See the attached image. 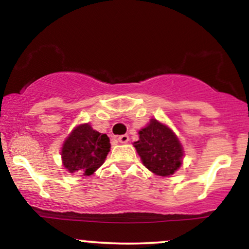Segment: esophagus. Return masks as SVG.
Wrapping results in <instances>:
<instances>
[{
    "label": "esophagus",
    "instance_id": "34e87169",
    "mask_svg": "<svg viewBox=\"0 0 249 249\" xmlns=\"http://www.w3.org/2000/svg\"><path fill=\"white\" fill-rule=\"evenodd\" d=\"M118 142H122V144H126L128 142V136L127 134H123V136L118 137Z\"/></svg>",
    "mask_w": 249,
    "mask_h": 249
}]
</instances>
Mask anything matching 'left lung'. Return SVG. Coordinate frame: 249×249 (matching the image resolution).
<instances>
[{
	"label": "left lung",
	"mask_w": 249,
	"mask_h": 249,
	"mask_svg": "<svg viewBox=\"0 0 249 249\" xmlns=\"http://www.w3.org/2000/svg\"><path fill=\"white\" fill-rule=\"evenodd\" d=\"M139 141L133 142L144 166L160 177H168L182 164L184 148L177 134L157 119L139 131Z\"/></svg>",
	"instance_id": "1"
}]
</instances>
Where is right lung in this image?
<instances>
[{
    "label": "right lung",
    "instance_id": "1",
    "mask_svg": "<svg viewBox=\"0 0 249 249\" xmlns=\"http://www.w3.org/2000/svg\"><path fill=\"white\" fill-rule=\"evenodd\" d=\"M107 134L93 130L89 123L77 125L62 145V162L69 173L91 176L104 164L110 152Z\"/></svg>",
    "mask_w": 249,
    "mask_h": 249
}]
</instances>
